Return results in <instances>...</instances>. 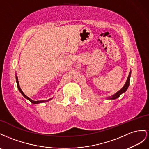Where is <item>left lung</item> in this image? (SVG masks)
Returning a JSON list of instances; mask_svg holds the SVG:
<instances>
[{
    "label": "left lung",
    "mask_w": 149,
    "mask_h": 149,
    "mask_svg": "<svg viewBox=\"0 0 149 149\" xmlns=\"http://www.w3.org/2000/svg\"><path fill=\"white\" fill-rule=\"evenodd\" d=\"M130 74H131V72H130L129 75V76H128V78H127V81H126V83H125V85H124V86L119 91H118L117 93H115V94L113 95L112 96L108 97L107 99H116L118 98V97H119L120 95L122 94V93L125 92L127 90V88H128L129 86V84H130Z\"/></svg>",
    "instance_id": "left-lung-1"
}]
</instances>
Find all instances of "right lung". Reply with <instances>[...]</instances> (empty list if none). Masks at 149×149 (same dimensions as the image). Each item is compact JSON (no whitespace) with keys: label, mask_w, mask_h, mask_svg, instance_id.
Returning a JSON list of instances; mask_svg holds the SVG:
<instances>
[{"label":"right lung","mask_w":149,"mask_h":149,"mask_svg":"<svg viewBox=\"0 0 149 149\" xmlns=\"http://www.w3.org/2000/svg\"><path fill=\"white\" fill-rule=\"evenodd\" d=\"M16 82H17V87H18V89L19 90V91L20 92V93H22V95L25 97V99H28L30 102H31V103H33V104H39V103H42V102H48L49 100H50V99H48V100H39V101H34V100H32V99H31L30 98H29V97H27V96H26L25 95L24 93V92H22V91L21 90V88H20V86H19V81H18V78H17V77L16 76Z\"/></svg>","instance_id":"add662e5"}]
</instances>
